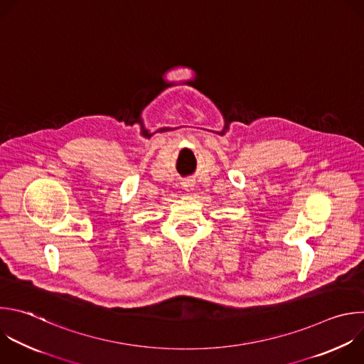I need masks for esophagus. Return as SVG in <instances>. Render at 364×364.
Returning <instances> with one entry per match:
<instances>
[{
  "instance_id": "esophagus-1",
  "label": "esophagus",
  "mask_w": 364,
  "mask_h": 364,
  "mask_svg": "<svg viewBox=\"0 0 364 364\" xmlns=\"http://www.w3.org/2000/svg\"><path fill=\"white\" fill-rule=\"evenodd\" d=\"M183 187H184L186 190H193V187H194V183H193V180H184V183H183Z\"/></svg>"
}]
</instances>
